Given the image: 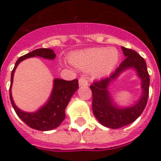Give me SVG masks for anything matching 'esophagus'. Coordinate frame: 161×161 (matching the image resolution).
Listing matches in <instances>:
<instances>
[{
  "label": "esophagus",
  "instance_id": "1",
  "mask_svg": "<svg viewBox=\"0 0 161 161\" xmlns=\"http://www.w3.org/2000/svg\"><path fill=\"white\" fill-rule=\"evenodd\" d=\"M89 85L87 80L85 77H80L79 79V86H87Z\"/></svg>",
  "mask_w": 161,
  "mask_h": 161
}]
</instances>
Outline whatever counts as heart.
<instances>
[{
    "label": "heart",
    "mask_w": 161,
    "mask_h": 161,
    "mask_svg": "<svg viewBox=\"0 0 161 161\" xmlns=\"http://www.w3.org/2000/svg\"><path fill=\"white\" fill-rule=\"evenodd\" d=\"M119 53L114 47H93L74 52L70 56L72 64L83 71H91L95 78L106 76L117 65Z\"/></svg>",
    "instance_id": "1"
}]
</instances>
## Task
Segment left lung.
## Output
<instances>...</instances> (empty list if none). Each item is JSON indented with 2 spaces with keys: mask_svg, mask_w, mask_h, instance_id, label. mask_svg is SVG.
I'll use <instances>...</instances> for the list:
<instances>
[{
  "mask_svg": "<svg viewBox=\"0 0 161 161\" xmlns=\"http://www.w3.org/2000/svg\"><path fill=\"white\" fill-rule=\"evenodd\" d=\"M124 60L119 68L108 77L93 82L90 85L93 93V112L98 122L108 128L118 129L129 125L143 113L147 105L150 79L144 59L136 51L123 47ZM135 70L141 80L142 95L135 103L124 107L118 105L109 92L110 84L114 82L122 73L127 70Z\"/></svg>",
  "mask_w": 161,
  "mask_h": 161,
  "instance_id": "1",
  "label": "left lung"
}]
</instances>
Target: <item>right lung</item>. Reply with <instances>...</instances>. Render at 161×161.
Listing matches in <instances>:
<instances>
[{
    "instance_id": "right-lung-1",
    "label": "right lung",
    "mask_w": 161,
    "mask_h": 161,
    "mask_svg": "<svg viewBox=\"0 0 161 161\" xmlns=\"http://www.w3.org/2000/svg\"><path fill=\"white\" fill-rule=\"evenodd\" d=\"M55 54L50 48H39L26 55H23L17 60L15 66L11 73V84L9 88V97L11 104L18 117L26 125L33 129L42 131L52 130L56 128L65 119V109L72 95L76 93L78 86V80H65L55 78L53 80V87L49 98L41 107L34 112H26L22 110L14 103L12 96V85L14 81V72L22 61L28 58L42 57L47 59H54Z\"/></svg>"
}]
</instances>
